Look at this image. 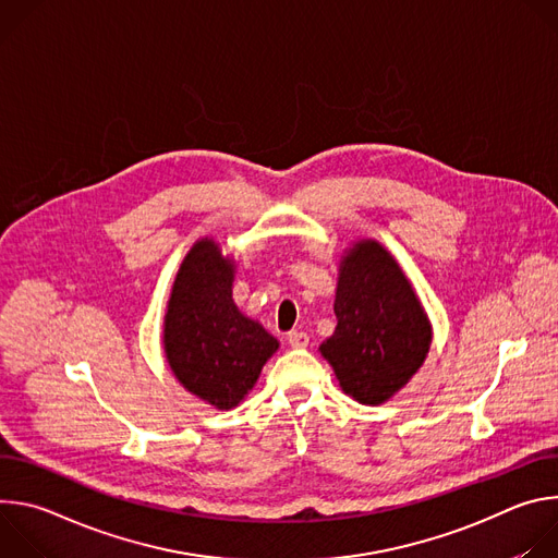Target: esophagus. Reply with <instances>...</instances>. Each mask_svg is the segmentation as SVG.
<instances>
[{
    "mask_svg": "<svg viewBox=\"0 0 558 558\" xmlns=\"http://www.w3.org/2000/svg\"><path fill=\"white\" fill-rule=\"evenodd\" d=\"M287 342L291 349H304L308 347V336L304 331H291L287 333Z\"/></svg>",
    "mask_w": 558,
    "mask_h": 558,
    "instance_id": "obj_1",
    "label": "esophagus"
}]
</instances>
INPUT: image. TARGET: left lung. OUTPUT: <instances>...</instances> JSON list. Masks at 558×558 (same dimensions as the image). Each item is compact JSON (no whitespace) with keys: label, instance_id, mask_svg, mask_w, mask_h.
Returning <instances> with one entry per match:
<instances>
[{"label":"left lung","instance_id":"8db88e82","mask_svg":"<svg viewBox=\"0 0 558 558\" xmlns=\"http://www.w3.org/2000/svg\"><path fill=\"white\" fill-rule=\"evenodd\" d=\"M333 311L338 327L320 344L340 388L366 407H379L422 368L433 327L411 280L373 238L344 250Z\"/></svg>","mask_w":558,"mask_h":558}]
</instances>
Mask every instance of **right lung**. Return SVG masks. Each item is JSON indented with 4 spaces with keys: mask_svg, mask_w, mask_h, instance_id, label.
Instances as JSON below:
<instances>
[{
    "mask_svg": "<svg viewBox=\"0 0 558 558\" xmlns=\"http://www.w3.org/2000/svg\"><path fill=\"white\" fill-rule=\"evenodd\" d=\"M235 260L214 238H201L174 278L163 353L179 384L218 411H231L256 386L280 342L235 306Z\"/></svg>",
    "mask_w": 558,
    "mask_h": 558,
    "instance_id": "add662e5",
    "label": "right lung"
}]
</instances>
